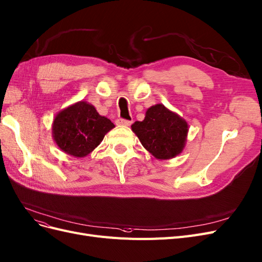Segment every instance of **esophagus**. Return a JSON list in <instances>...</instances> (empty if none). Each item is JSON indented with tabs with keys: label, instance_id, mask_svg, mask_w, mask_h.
Listing matches in <instances>:
<instances>
[{
	"label": "esophagus",
	"instance_id": "obj_1",
	"mask_svg": "<svg viewBox=\"0 0 262 262\" xmlns=\"http://www.w3.org/2000/svg\"><path fill=\"white\" fill-rule=\"evenodd\" d=\"M131 123H132V121L121 119V118L116 120V124L117 125H121V127H129V125H131Z\"/></svg>",
	"mask_w": 262,
	"mask_h": 262
}]
</instances>
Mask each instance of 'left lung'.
<instances>
[{
  "label": "left lung",
  "mask_w": 262,
  "mask_h": 262,
  "mask_svg": "<svg viewBox=\"0 0 262 262\" xmlns=\"http://www.w3.org/2000/svg\"><path fill=\"white\" fill-rule=\"evenodd\" d=\"M131 129L152 156L167 160L177 157L184 149L188 124L165 105L156 104L146 111L144 120L135 121Z\"/></svg>",
  "instance_id": "1"
}]
</instances>
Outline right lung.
<instances>
[{
	"instance_id": "right-lung-1",
	"label": "right lung",
	"mask_w": 262,
	"mask_h": 262,
	"mask_svg": "<svg viewBox=\"0 0 262 262\" xmlns=\"http://www.w3.org/2000/svg\"><path fill=\"white\" fill-rule=\"evenodd\" d=\"M114 128L115 124L98 114L93 105L79 101L55 116L52 135L62 151L83 158L100 145L105 134Z\"/></svg>"
}]
</instances>
